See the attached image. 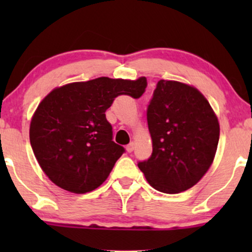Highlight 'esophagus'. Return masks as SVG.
I'll use <instances>...</instances> for the list:
<instances>
[{
	"mask_svg": "<svg viewBox=\"0 0 252 252\" xmlns=\"http://www.w3.org/2000/svg\"><path fill=\"white\" fill-rule=\"evenodd\" d=\"M135 146H136V143L134 142V141H132V142H130L128 146H126V152L128 153H131L132 150L135 149Z\"/></svg>",
	"mask_w": 252,
	"mask_h": 252,
	"instance_id": "obj_1",
	"label": "esophagus"
}]
</instances>
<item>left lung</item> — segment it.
I'll list each match as a JSON object with an SVG mask.
<instances>
[{"label": "left lung", "instance_id": "1", "mask_svg": "<svg viewBox=\"0 0 252 252\" xmlns=\"http://www.w3.org/2000/svg\"><path fill=\"white\" fill-rule=\"evenodd\" d=\"M147 121L153 153L138 168L150 186L176 194L198 184L213 163L220 132L209 100L194 86L161 79Z\"/></svg>", "mask_w": 252, "mask_h": 252}]
</instances>
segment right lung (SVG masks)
Returning <instances> with one entry per match:
<instances>
[{"instance_id":"right-lung-1","label":"right lung","mask_w":252,"mask_h":252,"mask_svg":"<svg viewBox=\"0 0 252 252\" xmlns=\"http://www.w3.org/2000/svg\"><path fill=\"white\" fill-rule=\"evenodd\" d=\"M147 79L99 77L53 89L40 102L30 126L37 162L60 189L83 194L99 187L124 153L112 141L105 111L120 94L138 98Z\"/></svg>"}]
</instances>
